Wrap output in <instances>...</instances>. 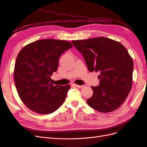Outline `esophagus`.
<instances>
[{
    "instance_id": "1",
    "label": "esophagus",
    "mask_w": 147,
    "mask_h": 147,
    "mask_svg": "<svg viewBox=\"0 0 147 147\" xmlns=\"http://www.w3.org/2000/svg\"><path fill=\"white\" fill-rule=\"evenodd\" d=\"M75 86L78 88H83L84 87V85H78V84H75Z\"/></svg>"
}]
</instances>
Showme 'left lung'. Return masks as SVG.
Here are the masks:
<instances>
[{
    "label": "left lung",
    "mask_w": 147,
    "mask_h": 147,
    "mask_svg": "<svg viewBox=\"0 0 147 147\" xmlns=\"http://www.w3.org/2000/svg\"><path fill=\"white\" fill-rule=\"evenodd\" d=\"M91 72H99V85L91 86L93 95L88 105L101 113L117 109L127 98L132 84L134 64L122 44L105 37L73 40Z\"/></svg>",
    "instance_id": "left-lung-1"
}]
</instances>
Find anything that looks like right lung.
<instances>
[{"label":"right lung","instance_id":"add662e5","mask_svg":"<svg viewBox=\"0 0 147 147\" xmlns=\"http://www.w3.org/2000/svg\"><path fill=\"white\" fill-rule=\"evenodd\" d=\"M71 48L69 42L44 39L28 44L20 51L15 83L20 99L31 110L50 114L63 104L70 85L53 86L50 77L57 70L60 56Z\"/></svg>","mask_w":147,"mask_h":147}]
</instances>
